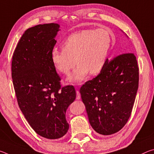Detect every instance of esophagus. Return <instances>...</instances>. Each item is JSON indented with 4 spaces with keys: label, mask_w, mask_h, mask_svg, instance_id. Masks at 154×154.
<instances>
[{
    "label": "esophagus",
    "mask_w": 154,
    "mask_h": 154,
    "mask_svg": "<svg viewBox=\"0 0 154 154\" xmlns=\"http://www.w3.org/2000/svg\"><path fill=\"white\" fill-rule=\"evenodd\" d=\"M76 93H77V100H79V99L81 98V94H80V92H79V91L77 90L76 91Z\"/></svg>",
    "instance_id": "34e87169"
}]
</instances>
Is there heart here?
Here are the masks:
<instances>
[{
	"label": "heart",
	"mask_w": 154,
	"mask_h": 154,
	"mask_svg": "<svg viewBox=\"0 0 154 154\" xmlns=\"http://www.w3.org/2000/svg\"><path fill=\"white\" fill-rule=\"evenodd\" d=\"M113 38L107 30L85 29L69 35L62 45V50L54 49L51 59L60 73L67 75L77 64L68 77L72 83L82 82L90 72L96 75L103 69L107 60Z\"/></svg>",
	"instance_id": "obj_1"
}]
</instances>
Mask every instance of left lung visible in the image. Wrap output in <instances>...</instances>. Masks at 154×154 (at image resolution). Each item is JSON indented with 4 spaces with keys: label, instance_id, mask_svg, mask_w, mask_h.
<instances>
[{
    "label": "left lung",
    "instance_id": "obj_1",
    "mask_svg": "<svg viewBox=\"0 0 154 154\" xmlns=\"http://www.w3.org/2000/svg\"><path fill=\"white\" fill-rule=\"evenodd\" d=\"M129 52L124 49V54L107 58L100 73L80 89L90 124L100 134L118 132L131 115L139 87V67L136 56Z\"/></svg>",
    "mask_w": 154,
    "mask_h": 154
}]
</instances>
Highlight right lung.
<instances>
[{
  "label": "right lung",
  "instance_id": "obj_1",
  "mask_svg": "<svg viewBox=\"0 0 154 154\" xmlns=\"http://www.w3.org/2000/svg\"><path fill=\"white\" fill-rule=\"evenodd\" d=\"M60 25L39 24L25 31L12 58L11 77L18 105L38 135L57 139L69 130L66 111L76 98L72 85L61 88L51 59Z\"/></svg>",
  "mask_w": 154,
  "mask_h": 154
}]
</instances>
